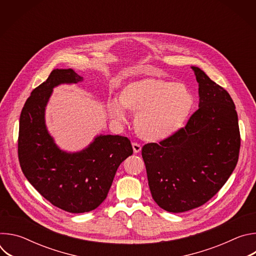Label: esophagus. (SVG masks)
Masks as SVG:
<instances>
[{
	"label": "esophagus",
	"instance_id": "34e87169",
	"mask_svg": "<svg viewBox=\"0 0 256 256\" xmlns=\"http://www.w3.org/2000/svg\"><path fill=\"white\" fill-rule=\"evenodd\" d=\"M132 149H134V154H138V153L140 152L142 147H140V144H138V142H132Z\"/></svg>",
	"mask_w": 256,
	"mask_h": 256
}]
</instances>
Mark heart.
Returning <instances> with one entry per match:
<instances>
[{
  "label": "heart",
  "instance_id": "obj_1",
  "mask_svg": "<svg viewBox=\"0 0 256 256\" xmlns=\"http://www.w3.org/2000/svg\"><path fill=\"white\" fill-rule=\"evenodd\" d=\"M194 105V96L186 85L148 77L126 84L118 100H108L107 112L120 124L128 122L126 108L136 114V134L144 140L157 142L171 138L186 126Z\"/></svg>",
  "mask_w": 256,
  "mask_h": 256
}]
</instances>
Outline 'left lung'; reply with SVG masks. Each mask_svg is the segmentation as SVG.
Segmentation results:
<instances>
[{"label": "left lung", "instance_id": "left-lung-1", "mask_svg": "<svg viewBox=\"0 0 256 256\" xmlns=\"http://www.w3.org/2000/svg\"><path fill=\"white\" fill-rule=\"evenodd\" d=\"M198 109L171 138L144 144L142 156L153 200L163 210L182 212L210 200L234 171L240 132L229 93L198 66Z\"/></svg>", "mask_w": 256, "mask_h": 256}]
</instances>
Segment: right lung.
<instances>
[{
	"mask_svg": "<svg viewBox=\"0 0 256 256\" xmlns=\"http://www.w3.org/2000/svg\"><path fill=\"white\" fill-rule=\"evenodd\" d=\"M72 68L54 70L26 100L20 116L18 157L32 186L52 204L80 214L106 198L118 166L132 155L126 136L99 134L79 152L60 150L46 124V107L54 87L83 81Z\"/></svg>",
	"mask_w": 256,
	"mask_h": 256,
	"instance_id": "right-lung-1",
	"label": "right lung"
}]
</instances>
